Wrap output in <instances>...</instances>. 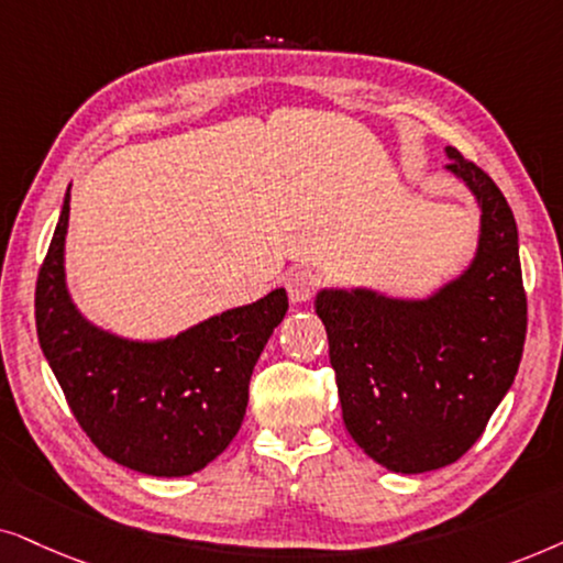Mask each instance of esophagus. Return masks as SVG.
Here are the masks:
<instances>
[{
  "mask_svg": "<svg viewBox=\"0 0 563 563\" xmlns=\"http://www.w3.org/2000/svg\"><path fill=\"white\" fill-rule=\"evenodd\" d=\"M286 288H288L290 301L303 303V301H309V298H313V294H317L319 280L311 269H296V273L288 275Z\"/></svg>",
  "mask_w": 563,
  "mask_h": 563,
  "instance_id": "esophagus-1",
  "label": "esophagus"
}]
</instances>
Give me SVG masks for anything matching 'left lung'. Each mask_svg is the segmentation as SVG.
I'll return each mask as SVG.
<instances>
[{"label": "left lung", "instance_id": "1", "mask_svg": "<svg viewBox=\"0 0 563 563\" xmlns=\"http://www.w3.org/2000/svg\"><path fill=\"white\" fill-rule=\"evenodd\" d=\"M448 156L482 203L468 273L419 303L368 290L317 298L344 427L373 461L401 474L468 453L512 386L528 332L512 208L478 164L453 146Z\"/></svg>", "mask_w": 563, "mask_h": 563}]
</instances>
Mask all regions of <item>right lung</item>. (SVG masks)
I'll return each instance as SVG.
<instances>
[{
  "mask_svg": "<svg viewBox=\"0 0 563 563\" xmlns=\"http://www.w3.org/2000/svg\"><path fill=\"white\" fill-rule=\"evenodd\" d=\"M69 192L37 269L35 329L74 419L97 451L148 476H187L242 427L262 347L288 311L286 290L223 311L167 342H125L89 327L64 286Z\"/></svg>",
  "mask_w": 563,
  "mask_h": 563,
  "instance_id": "1",
  "label": "right lung"
}]
</instances>
